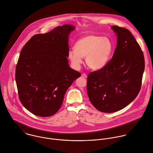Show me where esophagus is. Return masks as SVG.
<instances>
[{
	"instance_id": "34e87169",
	"label": "esophagus",
	"mask_w": 153,
	"mask_h": 153,
	"mask_svg": "<svg viewBox=\"0 0 153 153\" xmlns=\"http://www.w3.org/2000/svg\"><path fill=\"white\" fill-rule=\"evenodd\" d=\"M82 77H83V78H86L87 77V75L85 73H82Z\"/></svg>"
}]
</instances>
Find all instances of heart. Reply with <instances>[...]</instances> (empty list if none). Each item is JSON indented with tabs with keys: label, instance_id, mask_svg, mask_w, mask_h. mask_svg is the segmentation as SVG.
I'll use <instances>...</instances> for the list:
<instances>
[{
	"label": "heart",
	"instance_id": "obj_1",
	"mask_svg": "<svg viewBox=\"0 0 153 153\" xmlns=\"http://www.w3.org/2000/svg\"><path fill=\"white\" fill-rule=\"evenodd\" d=\"M74 48L69 51L68 58L74 68H79L82 58H85L86 64L90 68L100 70L109 62L113 44L108 36L90 34L78 39Z\"/></svg>",
	"mask_w": 153,
	"mask_h": 153
}]
</instances>
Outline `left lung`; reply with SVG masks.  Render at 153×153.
<instances>
[{
  "label": "left lung",
  "mask_w": 153,
  "mask_h": 153,
  "mask_svg": "<svg viewBox=\"0 0 153 153\" xmlns=\"http://www.w3.org/2000/svg\"><path fill=\"white\" fill-rule=\"evenodd\" d=\"M117 45L112 58L103 68L91 72L87 94L99 111L112 113L121 110L138 95L145 69L142 49L130 31L117 26Z\"/></svg>",
  "instance_id": "obj_1"
}]
</instances>
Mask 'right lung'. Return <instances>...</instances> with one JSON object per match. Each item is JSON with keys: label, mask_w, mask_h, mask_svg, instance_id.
Here are the masks:
<instances>
[{"label": "right lung", "mask_w": 153, "mask_h": 153, "mask_svg": "<svg viewBox=\"0 0 153 153\" xmlns=\"http://www.w3.org/2000/svg\"><path fill=\"white\" fill-rule=\"evenodd\" d=\"M71 25L33 35L23 47L16 68L20 102L35 115L48 117L60 109L64 95L80 73L69 67Z\"/></svg>", "instance_id": "right-lung-1"}]
</instances>
